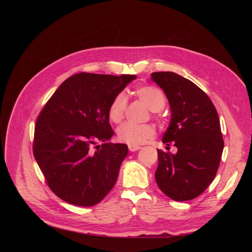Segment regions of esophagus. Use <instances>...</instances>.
<instances>
[{"mask_svg": "<svg viewBox=\"0 0 252 252\" xmlns=\"http://www.w3.org/2000/svg\"><path fill=\"white\" fill-rule=\"evenodd\" d=\"M128 148H129V150H130V151H138V150L141 149L140 146H134V145H129Z\"/></svg>", "mask_w": 252, "mask_h": 252, "instance_id": "esophagus-1", "label": "esophagus"}]
</instances>
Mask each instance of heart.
<instances>
[{
    "mask_svg": "<svg viewBox=\"0 0 252 252\" xmlns=\"http://www.w3.org/2000/svg\"><path fill=\"white\" fill-rule=\"evenodd\" d=\"M134 94L154 112L161 111L166 104V98L161 90L154 86H140L134 89ZM127 108V101L124 94H119L113 97L108 108L109 120L113 123L119 124L123 121ZM156 129L152 125H135L126 123L122 125L117 131L118 140L127 145L144 144L147 140L155 136Z\"/></svg>",
    "mask_w": 252,
    "mask_h": 252,
    "instance_id": "obj_1",
    "label": "heart"
}]
</instances>
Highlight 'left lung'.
<instances>
[{
    "mask_svg": "<svg viewBox=\"0 0 252 252\" xmlns=\"http://www.w3.org/2000/svg\"><path fill=\"white\" fill-rule=\"evenodd\" d=\"M151 80L164 90L170 105L163 143L178 148L175 155L158 150L157 184L174 201L193 200L216 178L222 158L224 140L217 109L200 87L177 73L152 72Z\"/></svg>",
    "mask_w": 252,
    "mask_h": 252,
    "instance_id": "obj_1",
    "label": "left lung"
}]
</instances>
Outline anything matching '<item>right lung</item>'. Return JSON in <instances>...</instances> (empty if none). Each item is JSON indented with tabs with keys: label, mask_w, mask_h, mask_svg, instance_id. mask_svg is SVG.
<instances>
[{
	"label": "right lung",
	"mask_w": 252,
	"mask_h": 252,
	"mask_svg": "<svg viewBox=\"0 0 252 252\" xmlns=\"http://www.w3.org/2000/svg\"><path fill=\"white\" fill-rule=\"evenodd\" d=\"M133 74L81 72L65 80L36 119L33 156L48 187L61 200L89 207L108 194L128 155L114 134L108 108ZM101 141L102 145H96Z\"/></svg>",
	"instance_id": "1"
}]
</instances>
